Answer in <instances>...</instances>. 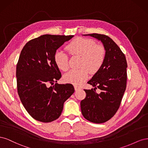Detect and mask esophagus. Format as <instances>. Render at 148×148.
<instances>
[{
	"label": "esophagus",
	"mask_w": 148,
	"mask_h": 148,
	"mask_svg": "<svg viewBox=\"0 0 148 148\" xmlns=\"http://www.w3.org/2000/svg\"><path fill=\"white\" fill-rule=\"evenodd\" d=\"M74 88H75V90L76 91H77L79 90L80 89H81V88L79 87V86H74Z\"/></svg>",
	"instance_id": "1"
}]
</instances>
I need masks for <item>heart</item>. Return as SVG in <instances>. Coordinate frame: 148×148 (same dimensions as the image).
<instances>
[{
  "label": "heart",
  "mask_w": 148,
  "mask_h": 148,
  "mask_svg": "<svg viewBox=\"0 0 148 148\" xmlns=\"http://www.w3.org/2000/svg\"><path fill=\"white\" fill-rule=\"evenodd\" d=\"M66 50L71 56L82 57L80 67L77 70H70L64 76V82L79 86L88 79L89 72L96 73L104 64L106 59L104 47L96 45L91 39L77 38L73 40L66 46ZM54 62L60 70L66 71L69 67V57L65 53L61 51L56 52Z\"/></svg>",
  "instance_id": "obj_1"
}]
</instances>
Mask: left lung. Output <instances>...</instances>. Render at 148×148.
<instances>
[{"mask_svg": "<svg viewBox=\"0 0 148 148\" xmlns=\"http://www.w3.org/2000/svg\"><path fill=\"white\" fill-rule=\"evenodd\" d=\"M83 35L101 41L106 50V59L101 69L88 82L94 88L84 89L86 96L80 103L82 113L89 122L104 123L117 112L126 89V58L119 47L107 36L97 33ZM97 87L101 93L96 92Z\"/></svg>", "mask_w": 148, "mask_h": 148, "instance_id": "obj_1", "label": "left lung"}]
</instances>
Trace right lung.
<instances>
[{
  "mask_svg": "<svg viewBox=\"0 0 148 148\" xmlns=\"http://www.w3.org/2000/svg\"><path fill=\"white\" fill-rule=\"evenodd\" d=\"M73 36L42 35L21 50L16 70L18 94L28 114L39 122L59 118L64 102L74 92L72 84L57 83L62 75L53 59L57 49Z\"/></svg>",
  "mask_w": 148,
  "mask_h": 148,
  "instance_id": "obj_1",
  "label": "right lung"
}]
</instances>
